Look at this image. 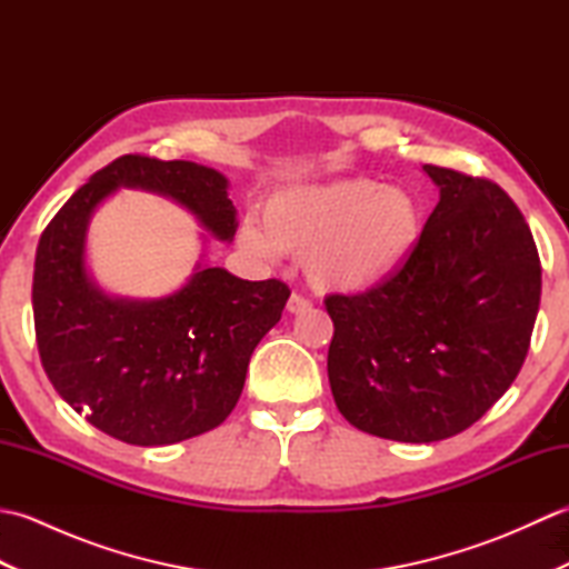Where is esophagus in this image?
<instances>
[{
	"mask_svg": "<svg viewBox=\"0 0 569 569\" xmlns=\"http://www.w3.org/2000/svg\"><path fill=\"white\" fill-rule=\"evenodd\" d=\"M310 308H312L310 300H306L303 296H296V293L288 298V303H286V310L293 312V316H298V312H308Z\"/></svg>",
	"mask_w": 569,
	"mask_h": 569,
	"instance_id": "esophagus-1",
	"label": "esophagus"
}]
</instances>
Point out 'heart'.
<instances>
[{
    "mask_svg": "<svg viewBox=\"0 0 569 569\" xmlns=\"http://www.w3.org/2000/svg\"><path fill=\"white\" fill-rule=\"evenodd\" d=\"M426 217L413 192L371 178L288 186L247 217L239 249L253 259L303 257L306 278L322 293H367L413 257Z\"/></svg>",
    "mask_w": 569,
    "mask_h": 569,
    "instance_id": "obj_1",
    "label": "heart"
}]
</instances>
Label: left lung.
<instances>
[{"label": "left lung", "mask_w": 569, "mask_h": 569, "mask_svg": "<svg viewBox=\"0 0 569 569\" xmlns=\"http://www.w3.org/2000/svg\"><path fill=\"white\" fill-rule=\"evenodd\" d=\"M440 200L391 281L325 300L328 377L355 428L398 442L467 430L509 391L540 306V259L521 210L485 178L422 166Z\"/></svg>", "instance_id": "1"}]
</instances>
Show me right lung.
Returning a JSON list of instances; mask_svg holds the SVG:
<instances>
[{"instance_id":"add662e5","label":"right lung","mask_w":569,"mask_h":569,"mask_svg":"<svg viewBox=\"0 0 569 569\" xmlns=\"http://www.w3.org/2000/svg\"><path fill=\"white\" fill-rule=\"evenodd\" d=\"M119 188L149 190L232 241L229 180L192 161L122 156L94 173L43 229L33 266V322L43 369L63 401L112 438L156 447L196 438L232 413L249 359L281 320L288 286L244 281L204 251L161 298L107 293L88 266L94 210ZM202 244L208 237H200Z\"/></svg>"}]
</instances>
